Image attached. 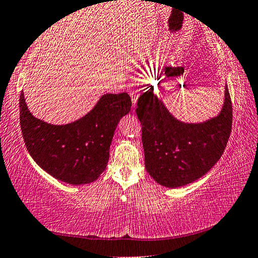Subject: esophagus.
Masks as SVG:
<instances>
[{"label": "esophagus", "instance_id": "1", "mask_svg": "<svg viewBox=\"0 0 258 258\" xmlns=\"http://www.w3.org/2000/svg\"><path fill=\"white\" fill-rule=\"evenodd\" d=\"M127 91L131 96V99H132V101H133V106H136L138 97H139V94H140L139 84H138V83H132V84H131L127 88Z\"/></svg>", "mask_w": 258, "mask_h": 258}]
</instances>
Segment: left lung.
I'll use <instances>...</instances> for the list:
<instances>
[{
  "label": "left lung",
  "mask_w": 258,
  "mask_h": 258,
  "mask_svg": "<svg viewBox=\"0 0 258 258\" xmlns=\"http://www.w3.org/2000/svg\"><path fill=\"white\" fill-rule=\"evenodd\" d=\"M137 115L141 122L145 167L161 186L176 188L200 179L219 161L233 124L228 86L222 110L203 122H183L167 110L153 89L140 94Z\"/></svg>",
  "instance_id": "left-lung-1"
}]
</instances>
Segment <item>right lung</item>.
<instances>
[{"label":"right lung","mask_w":258,"mask_h":258,"mask_svg":"<svg viewBox=\"0 0 258 258\" xmlns=\"http://www.w3.org/2000/svg\"><path fill=\"white\" fill-rule=\"evenodd\" d=\"M131 106L126 92L106 93L84 117L67 125H52L31 114L22 92V136L36 164L55 179L70 184L91 183L106 168L114 131Z\"/></svg>","instance_id":"1"}]
</instances>
